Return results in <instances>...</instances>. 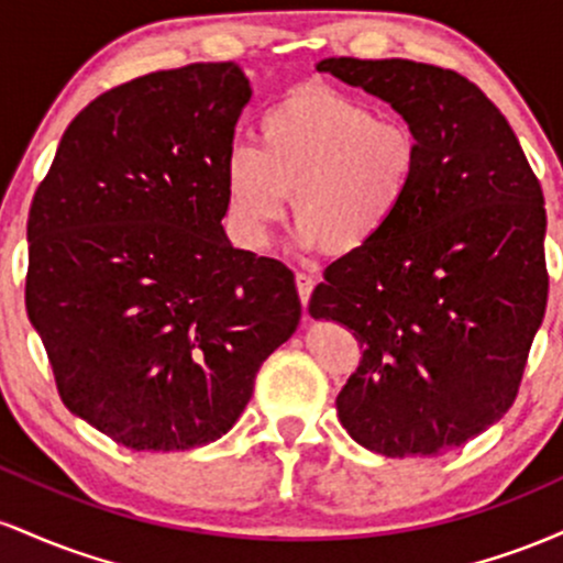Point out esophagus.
Wrapping results in <instances>:
<instances>
[{
	"mask_svg": "<svg viewBox=\"0 0 563 563\" xmlns=\"http://www.w3.org/2000/svg\"><path fill=\"white\" fill-rule=\"evenodd\" d=\"M314 283H318V280H314V275H309V273H296V288H299V296H301L303 307H307L309 296H312Z\"/></svg>",
	"mask_w": 563,
	"mask_h": 563,
	"instance_id": "obj_1",
	"label": "esophagus"
}]
</instances>
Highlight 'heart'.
Listing matches in <instances>:
<instances>
[{
	"label": "heart",
	"instance_id": "heart-1",
	"mask_svg": "<svg viewBox=\"0 0 563 563\" xmlns=\"http://www.w3.org/2000/svg\"><path fill=\"white\" fill-rule=\"evenodd\" d=\"M260 145L235 142L222 164L230 230L262 245L286 214L328 256L367 251L410 206L421 137L402 119L325 84H301L260 119Z\"/></svg>",
	"mask_w": 563,
	"mask_h": 563
}]
</instances>
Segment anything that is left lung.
<instances>
[{
    "label": "left lung",
    "mask_w": 563,
    "mask_h": 563,
    "mask_svg": "<svg viewBox=\"0 0 563 563\" xmlns=\"http://www.w3.org/2000/svg\"><path fill=\"white\" fill-rule=\"evenodd\" d=\"M421 137L397 224L325 267L309 314L363 346L335 397L354 442L386 457L442 455L500 421L548 303L542 187L487 95L450 68L328 57Z\"/></svg>",
    "instance_id": "left-lung-1"
}]
</instances>
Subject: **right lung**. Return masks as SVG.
I'll use <instances>...</instances> for the list:
<instances>
[{
	"label": "right lung",
	"mask_w": 563,
	"mask_h": 563,
	"mask_svg": "<svg viewBox=\"0 0 563 563\" xmlns=\"http://www.w3.org/2000/svg\"><path fill=\"white\" fill-rule=\"evenodd\" d=\"M249 100L235 63L119 84L70 121L31 200L25 312L63 405L124 448L228 434L299 328L294 273L222 228Z\"/></svg>",
	"instance_id": "add662e5"
}]
</instances>
